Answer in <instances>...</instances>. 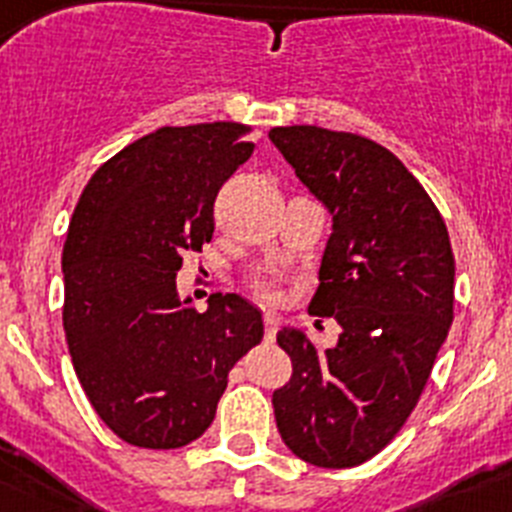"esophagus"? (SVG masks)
<instances>
[{
	"instance_id": "1",
	"label": "esophagus",
	"mask_w": 512,
	"mask_h": 512,
	"mask_svg": "<svg viewBox=\"0 0 512 512\" xmlns=\"http://www.w3.org/2000/svg\"><path fill=\"white\" fill-rule=\"evenodd\" d=\"M264 328H266V341H274L279 330V315L277 312H264Z\"/></svg>"
}]
</instances>
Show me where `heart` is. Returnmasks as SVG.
<instances>
[{"label": "heart", "mask_w": 512, "mask_h": 512, "mask_svg": "<svg viewBox=\"0 0 512 512\" xmlns=\"http://www.w3.org/2000/svg\"><path fill=\"white\" fill-rule=\"evenodd\" d=\"M251 289L264 300H274L277 297V277L269 271H259L251 277Z\"/></svg>", "instance_id": "obj_1"}]
</instances>
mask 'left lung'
Masks as SVG:
<instances>
[{
	"label": "left lung",
	"instance_id": "obj_1",
	"mask_svg": "<svg viewBox=\"0 0 512 512\" xmlns=\"http://www.w3.org/2000/svg\"><path fill=\"white\" fill-rule=\"evenodd\" d=\"M269 138L333 215L310 315L341 325L325 354L302 330L277 333L292 359L271 397L277 428L307 464L356 467L410 418L449 336V230L418 179L374 140L315 125L271 128Z\"/></svg>",
	"mask_w": 512,
	"mask_h": 512
}]
</instances>
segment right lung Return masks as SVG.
<instances>
[{
	"mask_svg": "<svg viewBox=\"0 0 512 512\" xmlns=\"http://www.w3.org/2000/svg\"><path fill=\"white\" fill-rule=\"evenodd\" d=\"M251 128H158L99 166L63 246V330L76 377L115 436L179 449L210 428L228 372L264 338L261 310L176 292L187 251L210 243L212 205L253 153Z\"/></svg>",
	"mask_w": 512,
	"mask_h": 512,
	"instance_id": "obj_1",
	"label": "right lung"
}]
</instances>
